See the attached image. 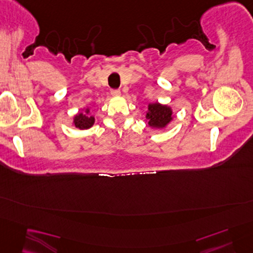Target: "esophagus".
<instances>
[{
    "instance_id": "34e87169",
    "label": "esophagus",
    "mask_w": 253,
    "mask_h": 253,
    "mask_svg": "<svg viewBox=\"0 0 253 253\" xmlns=\"http://www.w3.org/2000/svg\"><path fill=\"white\" fill-rule=\"evenodd\" d=\"M120 94H122V92H120L119 90H111V95H112V97L118 98V97H120Z\"/></svg>"
}]
</instances>
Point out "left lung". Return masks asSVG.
<instances>
[{
    "mask_svg": "<svg viewBox=\"0 0 253 253\" xmlns=\"http://www.w3.org/2000/svg\"><path fill=\"white\" fill-rule=\"evenodd\" d=\"M145 118L148 127L153 129H164L174 119V116L170 106L160 102H150L147 105Z\"/></svg>",
    "mask_w": 253,
    "mask_h": 253,
    "instance_id": "left-lung-1",
    "label": "left lung"
}]
</instances>
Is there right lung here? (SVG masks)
Returning <instances> with one entry per match:
<instances>
[{"label":"right lung","instance_id":"1","mask_svg":"<svg viewBox=\"0 0 253 253\" xmlns=\"http://www.w3.org/2000/svg\"><path fill=\"white\" fill-rule=\"evenodd\" d=\"M95 118L94 116L91 115V109L90 107L83 108L81 112L76 114L73 117V122H72V125L75 126L79 129L84 130L89 129L92 126L94 125Z\"/></svg>","mask_w":253,"mask_h":253}]
</instances>
